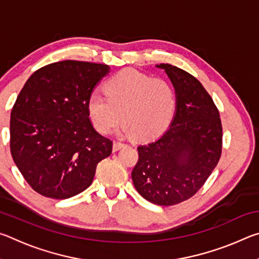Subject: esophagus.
Listing matches in <instances>:
<instances>
[{"label":"esophagus","mask_w":259,"mask_h":259,"mask_svg":"<svg viewBox=\"0 0 259 259\" xmlns=\"http://www.w3.org/2000/svg\"><path fill=\"white\" fill-rule=\"evenodd\" d=\"M124 146H125V144L121 143V142H117V140H115V142H114V144H113V150L114 151H119V150H121L122 147H124Z\"/></svg>","instance_id":"1"}]
</instances>
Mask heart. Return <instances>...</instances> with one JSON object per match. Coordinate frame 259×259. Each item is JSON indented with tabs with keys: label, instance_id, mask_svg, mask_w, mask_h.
Here are the masks:
<instances>
[{
	"label": "heart",
	"instance_id": "obj_1",
	"mask_svg": "<svg viewBox=\"0 0 259 259\" xmlns=\"http://www.w3.org/2000/svg\"><path fill=\"white\" fill-rule=\"evenodd\" d=\"M87 106L99 133H112L122 115L126 131L147 140L161 135L171 123L177 97L172 85L163 78L125 69L105 83V95L93 91Z\"/></svg>",
	"mask_w": 259,
	"mask_h": 259
}]
</instances>
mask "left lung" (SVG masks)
Wrapping results in <instances>:
<instances>
[{
    "instance_id": "8db88e82",
    "label": "left lung",
    "mask_w": 259,
    "mask_h": 259,
    "mask_svg": "<svg viewBox=\"0 0 259 259\" xmlns=\"http://www.w3.org/2000/svg\"><path fill=\"white\" fill-rule=\"evenodd\" d=\"M157 67L175 87L176 114L163 135L137 147L131 177L144 199L174 205L192 198L217 165L223 128L218 108L198 78L170 64Z\"/></svg>"
}]
</instances>
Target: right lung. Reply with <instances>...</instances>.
I'll return each mask as SVG.
<instances>
[{"label":"right lung","mask_w":259,"mask_h":259,"mask_svg":"<svg viewBox=\"0 0 259 259\" xmlns=\"http://www.w3.org/2000/svg\"><path fill=\"white\" fill-rule=\"evenodd\" d=\"M109 72L105 64L64 60L34 72L12 107L10 151L38 194L68 199L91 185L113 142L95 130L88 98Z\"/></svg>","instance_id":"right-lung-1"}]
</instances>
